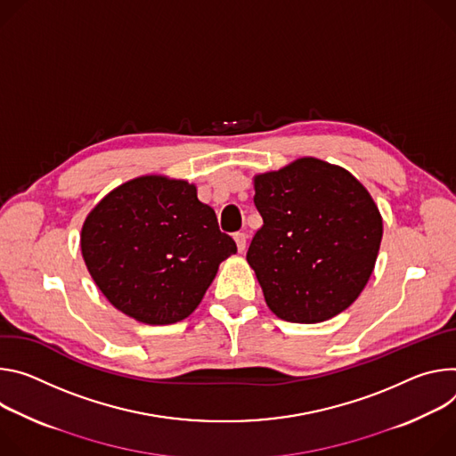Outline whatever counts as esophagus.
Segmentation results:
<instances>
[{"label":"esophagus","mask_w":456,"mask_h":456,"mask_svg":"<svg viewBox=\"0 0 456 456\" xmlns=\"http://www.w3.org/2000/svg\"><path fill=\"white\" fill-rule=\"evenodd\" d=\"M233 239H235V242H237V249L240 251V254H242V251L246 249V233L244 232H237L235 235H233Z\"/></svg>","instance_id":"esophagus-1"}]
</instances>
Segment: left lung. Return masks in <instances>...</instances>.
<instances>
[{
  "mask_svg": "<svg viewBox=\"0 0 456 456\" xmlns=\"http://www.w3.org/2000/svg\"><path fill=\"white\" fill-rule=\"evenodd\" d=\"M263 226L246 261L282 321H328L357 300L382 240L370 191L347 170L315 158L256 175Z\"/></svg>",
  "mask_w": 456,
  "mask_h": 456,
  "instance_id": "8db88e82",
  "label": "left lung"
}]
</instances>
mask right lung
Returning a JSON list of instances; mask_svg holds the SVG:
<instances>
[{"label": "right lung", "mask_w": 456, "mask_h": 456, "mask_svg": "<svg viewBox=\"0 0 456 456\" xmlns=\"http://www.w3.org/2000/svg\"><path fill=\"white\" fill-rule=\"evenodd\" d=\"M195 184L132 179L101 199L81 230L85 265L110 305L144 324L186 319L235 254Z\"/></svg>", "instance_id": "1"}]
</instances>
